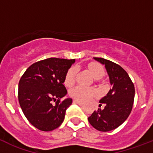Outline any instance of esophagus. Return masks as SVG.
<instances>
[{"instance_id":"1","label":"esophagus","mask_w":153,"mask_h":153,"mask_svg":"<svg viewBox=\"0 0 153 153\" xmlns=\"http://www.w3.org/2000/svg\"><path fill=\"white\" fill-rule=\"evenodd\" d=\"M74 103H77V104H79V105H83V102H80V101H79V100H74Z\"/></svg>"}]
</instances>
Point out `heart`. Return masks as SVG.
<instances>
[{
  "label": "heart",
  "instance_id": "1",
  "mask_svg": "<svg viewBox=\"0 0 153 153\" xmlns=\"http://www.w3.org/2000/svg\"><path fill=\"white\" fill-rule=\"evenodd\" d=\"M88 68L94 78L100 79L105 74L103 67L100 63H90L88 65ZM76 70L75 67H71L67 70L64 78V84L68 87L72 86L75 83ZM70 97L76 100L85 102L90 99L95 97L97 95V91L93 87H87L83 86H76L70 91Z\"/></svg>",
  "mask_w": 153,
  "mask_h": 153
}]
</instances>
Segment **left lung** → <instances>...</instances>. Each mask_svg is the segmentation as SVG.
I'll return each mask as SVG.
<instances>
[{
  "mask_svg": "<svg viewBox=\"0 0 153 153\" xmlns=\"http://www.w3.org/2000/svg\"><path fill=\"white\" fill-rule=\"evenodd\" d=\"M94 59L105 65L113 87L100 100V106L103 104L104 109L95 110L88 120L97 130L109 132L123 123L130 114L134 102V84L126 71L119 64L104 58Z\"/></svg>",
  "mask_w": 153,
  "mask_h": 153,
  "instance_id": "8db88e82",
  "label": "left lung"
}]
</instances>
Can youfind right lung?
Masks as SVG:
<instances>
[{
	"label": "right lung",
	"instance_id": "obj_1",
	"mask_svg": "<svg viewBox=\"0 0 153 153\" xmlns=\"http://www.w3.org/2000/svg\"><path fill=\"white\" fill-rule=\"evenodd\" d=\"M75 60L51 57L30 65L18 84V100L24 116L36 129L52 131L61 125L72 99L61 101L67 91L63 85ZM55 102V105L52 102Z\"/></svg>",
	"mask_w": 153,
	"mask_h": 153
}]
</instances>
